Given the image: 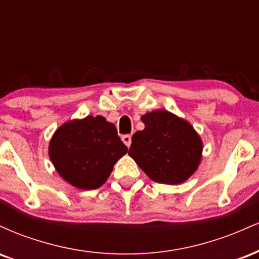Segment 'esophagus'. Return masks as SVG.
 Masks as SVG:
<instances>
[{
  "mask_svg": "<svg viewBox=\"0 0 259 259\" xmlns=\"http://www.w3.org/2000/svg\"><path fill=\"white\" fill-rule=\"evenodd\" d=\"M121 140H123V142L126 145L127 147H130V145H132V136H130V135H123V136H121Z\"/></svg>",
  "mask_w": 259,
  "mask_h": 259,
  "instance_id": "1",
  "label": "esophagus"
}]
</instances>
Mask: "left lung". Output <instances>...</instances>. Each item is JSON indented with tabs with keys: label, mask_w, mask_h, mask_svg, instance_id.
<instances>
[{
	"label": "left lung",
	"mask_w": 259,
	"mask_h": 259,
	"mask_svg": "<svg viewBox=\"0 0 259 259\" xmlns=\"http://www.w3.org/2000/svg\"><path fill=\"white\" fill-rule=\"evenodd\" d=\"M145 129L132 138L129 154L156 183L186 181L201 163L203 144L191 124L168 111L142 115Z\"/></svg>",
	"instance_id": "8db88e82"
}]
</instances>
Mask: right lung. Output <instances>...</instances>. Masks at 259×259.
<instances>
[{
	"mask_svg": "<svg viewBox=\"0 0 259 259\" xmlns=\"http://www.w3.org/2000/svg\"><path fill=\"white\" fill-rule=\"evenodd\" d=\"M127 152L117 127L102 115L67 121L53 134L49 154L56 170L76 189H99Z\"/></svg>",
	"mask_w": 259,
	"mask_h": 259,
	"instance_id": "1",
	"label": "right lung"
}]
</instances>
